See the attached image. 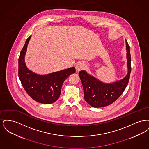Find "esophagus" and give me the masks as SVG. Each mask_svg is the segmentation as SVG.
I'll return each instance as SVG.
<instances>
[{"mask_svg":"<svg viewBox=\"0 0 149 149\" xmlns=\"http://www.w3.org/2000/svg\"><path fill=\"white\" fill-rule=\"evenodd\" d=\"M85 67V64L83 62H79L75 66V69L77 71H80L83 69Z\"/></svg>","mask_w":149,"mask_h":149,"instance_id":"34e87169","label":"esophagus"}]
</instances>
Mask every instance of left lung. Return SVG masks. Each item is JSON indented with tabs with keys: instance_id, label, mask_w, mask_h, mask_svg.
Returning <instances> with one entry per match:
<instances>
[{
	"instance_id": "left-lung-1",
	"label": "left lung",
	"mask_w": 149,
	"mask_h": 149,
	"mask_svg": "<svg viewBox=\"0 0 149 149\" xmlns=\"http://www.w3.org/2000/svg\"><path fill=\"white\" fill-rule=\"evenodd\" d=\"M126 47L127 74L121 80L111 83H105L88 74L85 70L79 72V75L83 87L84 99L93 107L99 108L111 104L120 97L127 87L131 71V58L130 46L126 40Z\"/></svg>"
}]
</instances>
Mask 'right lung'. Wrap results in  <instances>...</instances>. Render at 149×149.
Segmentation results:
<instances>
[{
	"instance_id": "obj_1",
	"label": "right lung",
	"mask_w": 149,
	"mask_h": 149,
	"mask_svg": "<svg viewBox=\"0 0 149 149\" xmlns=\"http://www.w3.org/2000/svg\"><path fill=\"white\" fill-rule=\"evenodd\" d=\"M30 36L21 51L18 59V77L22 84L29 95L36 102L49 104L58 99L64 81L71 74L75 72V67L48 74L40 75L27 68L24 57Z\"/></svg>"
}]
</instances>
